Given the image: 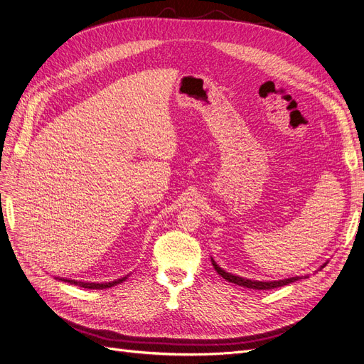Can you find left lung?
<instances>
[{
  "mask_svg": "<svg viewBox=\"0 0 364 364\" xmlns=\"http://www.w3.org/2000/svg\"><path fill=\"white\" fill-rule=\"evenodd\" d=\"M211 262H213L214 270H216L223 279H226L228 282H232V284H235V285H238V287H245V288H250V289H274V288L285 287V285H288V284H292V282H295V280L301 279V277H299V276H295V277H289V279H284V280H273V282L250 280V279H245V277H240V276H234V274H231V273H228V272L222 270V268H220L216 262H214L213 259H211ZM326 265H327V262L322 264L321 268H324ZM304 277H306V276H304Z\"/></svg>",
  "mask_w": 364,
  "mask_h": 364,
  "instance_id": "obj_1",
  "label": "left lung"
}]
</instances>
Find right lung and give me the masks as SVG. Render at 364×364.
Listing matches in <instances>:
<instances>
[{"label":"right lung","instance_id":"obj_1","mask_svg":"<svg viewBox=\"0 0 364 364\" xmlns=\"http://www.w3.org/2000/svg\"><path fill=\"white\" fill-rule=\"evenodd\" d=\"M124 279H126V277L114 280V282H107V284H90V282H77V280H69V279H61V280L69 282V284L77 285V287L85 288V289H106V288H111V287H114V285L121 284V282H123Z\"/></svg>","mask_w":364,"mask_h":364}]
</instances>
